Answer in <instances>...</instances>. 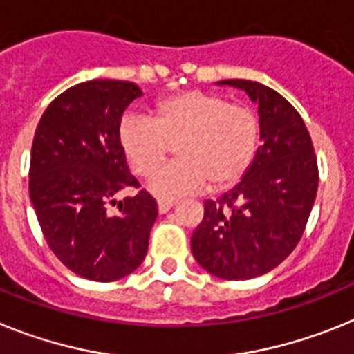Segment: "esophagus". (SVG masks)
I'll return each mask as SVG.
<instances>
[{"label": "esophagus", "mask_w": 354, "mask_h": 354, "mask_svg": "<svg viewBox=\"0 0 354 354\" xmlns=\"http://www.w3.org/2000/svg\"><path fill=\"white\" fill-rule=\"evenodd\" d=\"M173 207H174L173 201H165V199H158V212H160V214H165V212H169Z\"/></svg>", "instance_id": "obj_1"}]
</instances>
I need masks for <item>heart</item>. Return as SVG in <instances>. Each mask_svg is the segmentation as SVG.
Listing matches in <instances>:
<instances>
[{
	"label": "heart",
	"instance_id": "obj_1",
	"mask_svg": "<svg viewBox=\"0 0 354 354\" xmlns=\"http://www.w3.org/2000/svg\"><path fill=\"white\" fill-rule=\"evenodd\" d=\"M119 146L135 174L149 178L174 146L178 160L149 183L153 194L176 199L241 180L253 164L260 140L257 113L244 104L226 103L217 94L183 91L158 101L151 119L126 115L119 124Z\"/></svg>",
	"mask_w": 354,
	"mask_h": 354
}]
</instances>
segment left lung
Masks as SVG:
<instances>
[{"label": "left lung", "mask_w": 354, "mask_h": 354, "mask_svg": "<svg viewBox=\"0 0 354 354\" xmlns=\"http://www.w3.org/2000/svg\"><path fill=\"white\" fill-rule=\"evenodd\" d=\"M217 85L241 88L258 104L262 146L232 190L205 201L190 244L210 274L251 279L278 267L303 236L317 196V158L305 121L281 94L250 80Z\"/></svg>", "instance_id": "obj_1"}]
</instances>
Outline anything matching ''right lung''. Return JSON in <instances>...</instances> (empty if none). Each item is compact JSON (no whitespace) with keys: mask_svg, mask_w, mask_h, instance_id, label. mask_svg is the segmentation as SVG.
I'll return each mask as SVG.
<instances>
[{"mask_svg":"<svg viewBox=\"0 0 354 354\" xmlns=\"http://www.w3.org/2000/svg\"><path fill=\"white\" fill-rule=\"evenodd\" d=\"M142 91L131 82L91 80L55 97L37 124L30 199L49 248L67 269L92 281H115L144 262L158 215L146 190L118 196L139 181L119 146L122 112ZM118 204L112 214L108 207Z\"/></svg>","mask_w":354,"mask_h":354,"instance_id":"1","label":"right lung"}]
</instances>
